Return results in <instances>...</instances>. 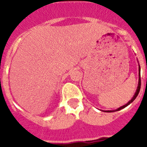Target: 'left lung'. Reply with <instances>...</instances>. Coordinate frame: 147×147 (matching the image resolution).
<instances>
[{
    "mask_svg": "<svg viewBox=\"0 0 147 147\" xmlns=\"http://www.w3.org/2000/svg\"><path fill=\"white\" fill-rule=\"evenodd\" d=\"M139 69H140V72H139V83H138V87H137V92H136V93H135V94L134 95V97H133V98L131 99V100L129 101V102L127 104V105H123V106H122V107H119V108H117V110H115V111H120V110L121 109H123V108H124L125 107H127V105H129L130 104V103H132L134 100L136 99V98L137 97V95H138V94H139V92H140V86H141V80H140V67H139ZM115 111H107V112H114Z\"/></svg>",
    "mask_w": 147,
    "mask_h": 147,
    "instance_id": "8db88e82",
    "label": "left lung"
}]
</instances>
